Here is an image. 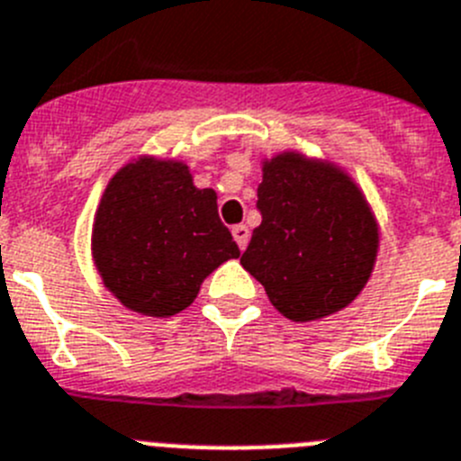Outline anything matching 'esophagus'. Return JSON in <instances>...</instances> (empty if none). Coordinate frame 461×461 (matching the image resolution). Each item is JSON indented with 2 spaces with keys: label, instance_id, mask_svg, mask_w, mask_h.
<instances>
[{
  "label": "esophagus",
  "instance_id": "1",
  "mask_svg": "<svg viewBox=\"0 0 461 461\" xmlns=\"http://www.w3.org/2000/svg\"><path fill=\"white\" fill-rule=\"evenodd\" d=\"M233 238H235V242H238L240 249H247L249 228L244 226V223H238V226H233Z\"/></svg>",
  "mask_w": 461,
  "mask_h": 461
}]
</instances>
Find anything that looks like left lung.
I'll return each instance as SVG.
<instances>
[{
    "label": "left lung",
    "instance_id": "left-lung-1",
    "mask_svg": "<svg viewBox=\"0 0 461 461\" xmlns=\"http://www.w3.org/2000/svg\"><path fill=\"white\" fill-rule=\"evenodd\" d=\"M260 164L263 221L240 263L293 322L343 311L377 263L382 233L368 198L331 159L281 150Z\"/></svg>",
    "mask_w": 461,
    "mask_h": 461
}]
</instances>
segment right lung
<instances>
[{
  "label": "right lung",
  "mask_w": 461,
  "mask_h": 461,
  "mask_svg": "<svg viewBox=\"0 0 461 461\" xmlns=\"http://www.w3.org/2000/svg\"><path fill=\"white\" fill-rule=\"evenodd\" d=\"M93 265L128 311L171 318L240 249L217 212V192L198 189L187 162L139 155L100 196L91 230Z\"/></svg>",
  "instance_id": "obj_1"
}]
</instances>
